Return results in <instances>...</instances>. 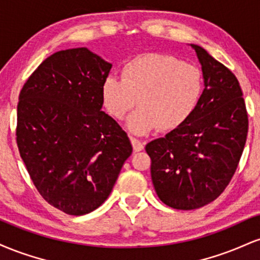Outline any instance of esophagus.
Returning a JSON list of instances; mask_svg holds the SVG:
<instances>
[{
    "instance_id": "34e87169",
    "label": "esophagus",
    "mask_w": 260,
    "mask_h": 260,
    "mask_svg": "<svg viewBox=\"0 0 260 260\" xmlns=\"http://www.w3.org/2000/svg\"><path fill=\"white\" fill-rule=\"evenodd\" d=\"M131 143H132V147H133V150L136 151H142L143 149H144V143L142 142V140L134 138V137H131Z\"/></svg>"
}]
</instances>
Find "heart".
I'll return each mask as SVG.
<instances>
[{
    "instance_id": "1",
    "label": "heart",
    "mask_w": 260,
    "mask_h": 260,
    "mask_svg": "<svg viewBox=\"0 0 260 260\" xmlns=\"http://www.w3.org/2000/svg\"><path fill=\"white\" fill-rule=\"evenodd\" d=\"M204 90L202 71L171 55L147 53L128 61L121 79L107 77L101 84V101L111 117L127 121L128 129L145 134L159 127L172 131L189 120Z\"/></svg>"
}]
</instances>
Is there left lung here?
<instances>
[{
    "label": "left lung",
    "mask_w": 260,
    "mask_h": 260,
    "mask_svg": "<svg viewBox=\"0 0 260 260\" xmlns=\"http://www.w3.org/2000/svg\"><path fill=\"white\" fill-rule=\"evenodd\" d=\"M204 90L190 118L148 143L151 180L160 201L178 210L209 204L229 186L248 133V115L237 78L198 45Z\"/></svg>",
    "instance_id": "left-lung-1"
}]
</instances>
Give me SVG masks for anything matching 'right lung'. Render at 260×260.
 Returning a JSON list of instances; mask_svg holds the SVG:
<instances>
[{
  "mask_svg": "<svg viewBox=\"0 0 260 260\" xmlns=\"http://www.w3.org/2000/svg\"><path fill=\"white\" fill-rule=\"evenodd\" d=\"M111 67L86 47L62 50L20 90V157L41 197L68 215L99 208L132 154L127 133L101 111V84Z\"/></svg>",
  "mask_w": 260,
  "mask_h": 260,
  "instance_id": "add662e5",
  "label": "right lung"
}]
</instances>
